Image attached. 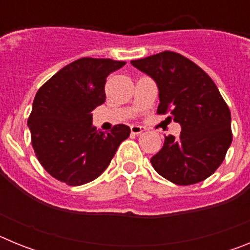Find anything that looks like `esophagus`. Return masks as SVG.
<instances>
[{"label":"esophagus","mask_w":250,"mask_h":250,"mask_svg":"<svg viewBox=\"0 0 250 250\" xmlns=\"http://www.w3.org/2000/svg\"><path fill=\"white\" fill-rule=\"evenodd\" d=\"M143 131H144L143 126H139V125H132L131 126V134H134V135H139Z\"/></svg>","instance_id":"1"}]
</instances>
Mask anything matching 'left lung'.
<instances>
[{
    "mask_svg": "<svg viewBox=\"0 0 250 250\" xmlns=\"http://www.w3.org/2000/svg\"><path fill=\"white\" fill-rule=\"evenodd\" d=\"M131 65L155 81L158 114L182 125L179 138L165 136L151 165L178 185L203 182L222 164L231 144L230 111L209 75L180 54L164 51Z\"/></svg>",
    "mask_w": 250,
    "mask_h": 250,
    "instance_id": "8db88e82",
    "label": "left lung"
}]
</instances>
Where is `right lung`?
Listing matches in <instances>:
<instances>
[{
  "label": "right lung",
  "mask_w": 250,
  "mask_h": 250,
  "mask_svg": "<svg viewBox=\"0 0 250 250\" xmlns=\"http://www.w3.org/2000/svg\"><path fill=\"white\" fill-rule=\"evenodd\" d=\"M126 62L83 57L43 83L35 96L28 129L43 169L71 187L86 184L109 167L130 127L120 124L110 132L92 126L91 111L105 103L106 77Z\"/></svg>",
  "instance_id": "right-lung-1"
}]
</instances>
